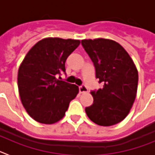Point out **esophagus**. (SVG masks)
<instances>
[{
	"instance_id": "1",
	"label": "esophagus",
	"mask_w": 155,
	"mask_h": 155,
	"mask_svg": "<svg viewBox=\"0 0 155 155\" xmlns=\"http://www.w3.org/2000/svg\"><path fill=\"white\" fill-rule=\"evenodd\" d=\"M79 91L80 93H86L87 92V88L85 85H81L79 87Z\"/></svg>"
}]
</instances>
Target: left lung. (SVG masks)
Instances as JSON below:
<instances>
[{"instance_id": "left-lung-1", "label": "left lung", "mask_w": 155, "mask_h": 155, "mask_svg": "<svg viewBox=\"0 0 155 155\" xmlns=\"http://www.w3.org/2000/svg\"><path fill=\"white\" fill-rule=\"evenodd\" d=\"M81 44L94 63L96 78L103 84L91 91L94 102L85 108L88 118L103 127L117 124L127 117L137 96L138 71L120 43L112 39H83Z\"/></svg>"}]
</instances>
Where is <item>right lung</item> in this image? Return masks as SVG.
I'll return each mask as SVG.
<instances>
[{
	"label": "right lung",
	"mask_w": 155,
	"mask_h": 155,
	"mask_svg": "<svg viewBox=\"0 0 155 155\" xmlns=\"http://www.w3.org/2000/svg\"><path fill=\"white\" fill-rule=\"evenodd\" d=\"M78 39L45 38L35 43L19 66L18 87L21 103L36 122L53 124L60 121L70 102L77 96L76 84L60 81L68 56L80 45Z\"/></svg>",
	"instance_id": "add662e5"
}]
</instances>
